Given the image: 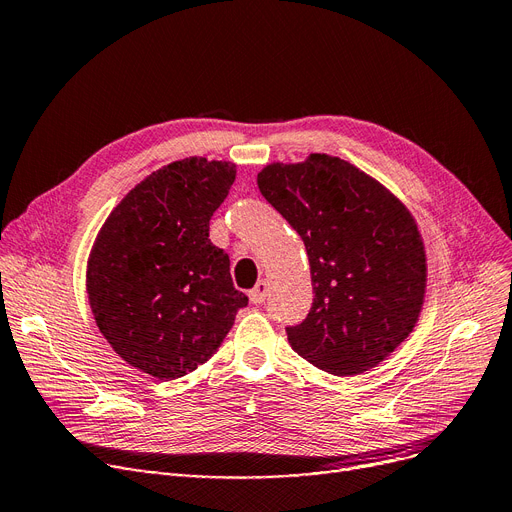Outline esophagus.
<instances>
[{"label": "esophagus", "instance_id": "1", "mask_svg": "<svg viewBox=\"0 0 512 512\" xmlns=\"http://www.w3.org/2000/svg\"><path fill=\"white\" fill-rule=\"evenodd\" d=\"M268 293H270V280H259L255 284V288H251L249 291V299L253 303H263L265 297H268Z\"/></svg>", "mask_w": 512, "mask_h": 512}]
</instances>
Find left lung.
Listing matches in <instances>:
<instances>
[{"label": "left lung", "instance_id": "left-lung-1", "mask_svg": "<svg viewBox=\"0 0 512 512\" xmlns=\"http://www.w3.org/2000/svg\"><path fill=\"white\" fill-rule=\"evenodd\" d=\"M261 194L301 236L314 303L288 343L316 368L351 376L379 366L414 330L427 253L399 198L355 165L311 152L257 173Z\"/></svg>", "mask_w": 512, "mask_h": 512}]
</instances>
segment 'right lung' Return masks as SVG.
<instances>
[{"label":"right lung","instance_id":"add662e5","mask_svg":"<svg viewBox=\"0 0 512 512\" xmlns=\"http://www.w3.org/2000/svg\"><path fill=\"white\" fill-rule=\"evenodd\" d=\"M236 180L230 161H173L110 211L87 257L94 320L119 358L159 381L205 364L249 303L209 219Z\"/></svg>","mask_w":512,"mask_h":512}]
</instances>
